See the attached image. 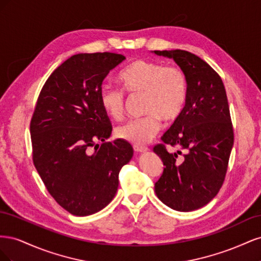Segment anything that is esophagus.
I'll return each instance as SVG.
<instances>
[{
	"mask_svg": "<svg viewBox=\"0 0 261 261\" xmlns=\"http://www.w3.org/2000/svg\"><path fill=\"white\" fill-rule=\"evenodd\" d=\"M134 150H135L136 152H146L148 148L147 147H143V146H137V145H134Z\"/></svg>",
	"mask_w": 261,
	"mask_h": 261,
	"instance_id": "1",
	"label": "esophagus"
}]
</instances>
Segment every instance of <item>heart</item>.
Wrapping results in <instances>:
<instances>
[{"mask_svg":"<svg viewBox=\"0 0 261 261\" xmlns=\"http://www.w3.org/2000/svg\"><path fill=\"white\" fill-rule=\"evenodd\" d=\"M120 81L129 96L143 94L146 115L117 126L115 134L118 138L143 146L159 133L162 120L173 122L183 112L188 96V82L179 67L137 60L122 70ZM99 100L110 117L121 120L126 108V96L122 89L109 83L102 84Z\"/></svg>","mask_w":261,"mask_h":261,"instance_id":"heart-1","label":"heart"}]
</instances>
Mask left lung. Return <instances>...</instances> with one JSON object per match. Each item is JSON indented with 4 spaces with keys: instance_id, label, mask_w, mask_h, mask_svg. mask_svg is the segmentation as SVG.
<instances>
[{
    "instance_id": "obj_1",
    "label": "left lung",
    "mask_w": 261,
    "mask_h": 261,
    "mask_svg": "<svg viewBox=\"0 0 261 261\" xmlns=\"http://www.w3.org/2000/svg\"><path fill=\"white\" fill-rule=\"evenodd\" d=\"M173 59L187 77L188 96L181 114L161 137L153 151L163 173L154 192L177 211H193L215 198L222 186L234 143L230 108L222 80L208 63L184 50L154 51ZM165 144L184 148L181 158Z\"/></svg>"
}]
</instances>
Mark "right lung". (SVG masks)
<instances>
[{"label":"right lung","mask_w":261,"mask_h":261,"mask_svg":"<svg viewBox=\"0 0 261 261\" xmlns=\"http://www.w3.org/2000/svg\"><path fill=\"white\" fill-rule=\"evenodd\" d=\"M124 60L111 52L73 55L50 75L37 100L33 161L54 200L74 216L92 215L111 202L118 173L133 156L127 141L106 143L112 125L99 100L102 82Z\"/></svg>","instance_id":"obj_1"}]
</instances>
